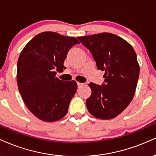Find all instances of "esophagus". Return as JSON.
<instances>
[{
	"mask_svg": "<svg viewBox=\"0 0 156 156\" xmlns=\"http://www.w3.org/2000/svg\"><path fill=\"white\" fill-rule=\"evenodd\" d=\"M77 85H78V87H82V85H84V84L81 83V82H77Z\"/></svg>",
	"mask_w": 156,
	"mask_h": 156,
	"instance_id": "1",
	"label": "esophagus"
}]
</instances>
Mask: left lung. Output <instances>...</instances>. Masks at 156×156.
Here are the masks:
<instances>
[{
  "label": "left lung",
  "mask_w": 156,
  "mask_h": 156,
  "mask_svg": "<svg viewBox=\"0 0 156 156\" xmlns=\"http://www.w3.org/2000/svg\"><path fill=\"white\" fill-rule=\"evenodd\" d=\"M92 53L97 69L104 71V84L90 82V96L86 100L93 116L109 120L119 115L132 101L140 75V65L134 49L125 39L101 33L77 37Z\"/></svg>",
  "instance_id": "obj_1"
}]
</instances>
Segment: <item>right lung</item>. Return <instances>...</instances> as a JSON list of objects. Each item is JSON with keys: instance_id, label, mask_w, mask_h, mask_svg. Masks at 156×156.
Returning <instances> with one entry per match:
<instances>
[{"instance_id": "right-lung-1", "label": "right lung", "mask_w": 156, "mask_h": 156, "mask_svg": "<svg viewBox=\"0 0 156 156\" xmlns=\"http://www.w3.org/2000/svg\"><path fill=\"white\" fill-rule=\"evenodd\" d=\"M76 38L46 31L34 36L25 46L18 58L16 82L25 106L36 118L55 122L67 114L76 82L56 77L62 72L64 60Z\"/></svg>"}]
</instances>
